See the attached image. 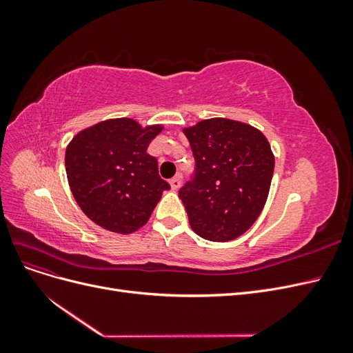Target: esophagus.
<instances>
[{
  "label": "esophagus",
  "mask_w": 353,
  "mask_h": 353,
  "mask_svg": "<svg viewBox=\"0 0 353 353\" xmlns=\"http://www.w3.org/2000/svg\"><path fill=\"white\" fill-rule=\"evenodd\" d=\"M169 184H170V187H172V190L176 191V190L181 187V184H183V183H181V176L178 175V176H175V178H172V179L169 181Z\"/></svg>",
  "instance_id": "obj_1"
}]
</instances>
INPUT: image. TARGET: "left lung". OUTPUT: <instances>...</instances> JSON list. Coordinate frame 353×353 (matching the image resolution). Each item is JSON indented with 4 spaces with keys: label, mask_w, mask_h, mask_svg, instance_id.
Masks as SVG:
<instances>
[{
    "label": "left lung",
    "mask_w": 353,
    "mask_h": 353,
    "mask_svg": "<svg viewBox=\"0 0 353 353\" xmlns=\"http://www.w3.org/2000/svg\"><path fill=\"white\" fill-rule=\"evenodd\" d=\"M194 172L179 190L193 231L205 240L230 241L258 219L268 199L274 154L256 128L206 119L185 128Z\"/></svg>",
    "instance_id": "left-lung-1"
}]
</instances>
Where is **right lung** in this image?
<instances>
[{"mask_svg":"<svg viewBox=\"0 0 353 353\" xmlns=\"http://www.w3.org/2000/svg\"><path fill=\"white\" fill-rule=\"evenodd\" d=\"M134 119L104 121L81 131L66 148L65 163L72 194L97 225L131 234L150 218L170 185L160 178L147 147L162 131Z\"/></svg>","mask_w":353,"mask_h":353,"instance_id":"right-lung-1","label":"right lung"}]
</instances>
